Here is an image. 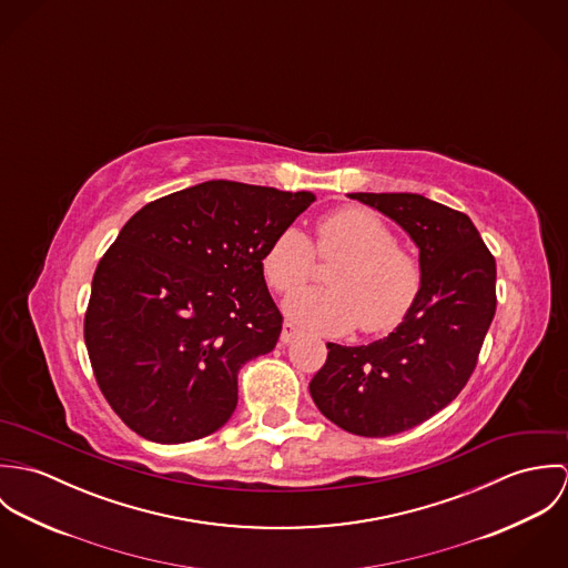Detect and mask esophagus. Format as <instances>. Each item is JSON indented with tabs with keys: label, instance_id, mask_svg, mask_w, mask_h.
<instances>
[{
	"label": "esophagus",
	"instance_id": "1",
	"mask_svg": "<svg viewBox=\"0 0 568 568\" xmlns=\"http://www.w3.org/2000/svg\"><path fill=\"white\" fill-rule=\"evenodd\" d=\"M300 334V329L295 327V325L291 324V322H286V324L282 325V334H280V341L286 345V343H291L295 336Z\"/></svg>",
	"mask_w": 568,
	"mask_h": 568
}]
</instances>
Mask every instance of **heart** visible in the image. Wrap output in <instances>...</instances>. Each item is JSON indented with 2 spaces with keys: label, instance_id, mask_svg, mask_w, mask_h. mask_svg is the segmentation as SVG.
Returning a JSON list of instances; mask_svg holds the SVG:
<instances>
[{
  "label": "heart",
  "instance_id": "heart-1",
  "mask_svg": "<svg viewBox=\"0 0 568 568\" xmlns=\"http://www.w3.org/2000/svg\"><path fill=\"white\" fill-rule=\"evenodd\" d=\"M315 255L336 262L325 275L324 291L293 297L286 313L313 332L341 334L361 325L365 334H383L403 324L422 291L419 262L398 246L396 232L367 207H338L315 225V246L295 227L282 230L262 255V273L271 291L293 295L315 273Z\"/></svg>",
  "mask_w": 568,
  "mask_h": 568
}]
</instances>
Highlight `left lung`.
<instances>
[{
    "instance_id": "8db88e82",
    "label": "left lung",
    "mask_w": 568,
    "mask_h": 568,
    "mask_svg": "<svg viewBox=\"0 0 568 568\" xmlns=\"http://www.w3.org/2000/svg\"><path fill=\"white\" fill-rule=\"evenodd\" d=\"M403 225L419 246L422 291L387 338L327 343L311 396L329 422L363 437L408 430L470 381L496 313V262L473 221L422 194H349Z\"/></svg>"
}]
</instances>
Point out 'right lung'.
<instances>
[{
	"mask_svg": "<svg viewBox=\"0 0 568 568\" xmlns=\"http://www.w3.org/2000/svg\"><path fill=\"white\" fill-rule=\"evenodd\" d=\"M315 199L219 179L126 221L93 273L84 343L102 396L131 430L183 444L232 417L239 372L275 347L284 322L262 255Z\"/></svg>",
	"mask_w": 568,
	"mask_h": 568,
	"instance_id": "1",
	"label": "right lung"
}]
</instances>
